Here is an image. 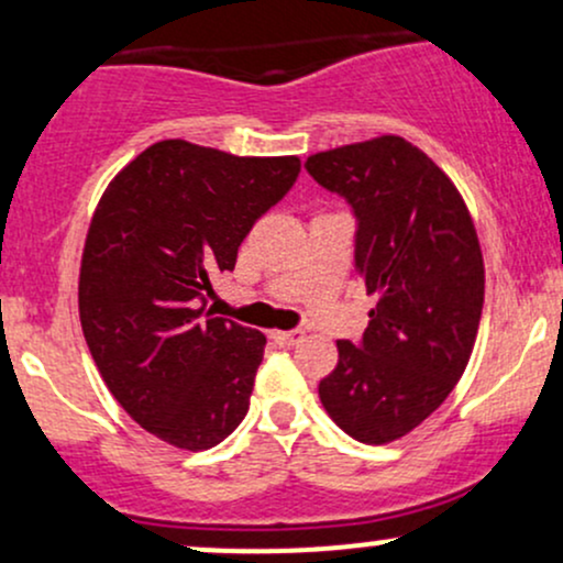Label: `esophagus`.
Masks as SVG:
<instances>
[{
	"mask_svg": "<svg viewBox=\"0 0 563 563\" xmlns=\"http://www.w3.org/2000/svg\"><path fill=\"white\" fill-rule=\"evenodd\" d=\"M272 339H275L280 347H294V344H299L301 339H305V331L301 329H294V331H272Z\"/></svg>",
	"mask_w": 563,
	"mask_h": 563,
	"instance_id": "34e87169",
	"label": "esophagus"
}]
</instances>
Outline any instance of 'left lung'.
<instances>
[{"label": "left lung", "mask_w": 563, "mask_h": 563, "mask_svg": "<svg viewBox=\"0 0 563 563\" xmlns=\"http://www.w3.org/2000/svg\"><path fill=\"white\" fill-rule=\"evenodd\" d=\"M355 213V269L376 294L361 342H336L320 404L361 443L422 424L460 382L484 310V256L471 211L422 150L379 135L307 157Z\"/></svg>", "instance_id": "obj_1"}]
</instances>
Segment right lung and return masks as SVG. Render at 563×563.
<instances>
[{
  "label": "right lung",
  "instance_id": "right-lung-1",
  "mask_svg": "<svg viewBox=\"0 0 563 563\" xmlns=\"http://www.w3.org/2000/svg\"><path fill=\"white\" fill-rule=\"evenodd\" d=\"M299 157L157 141L111 178L79 269L92 361L135 422L202 452L243 422L267 336L213 318L206 294L299 176Z\"/></svg>",
  "mask_w": 563,
  "mask_h": 563
}]
</instances>
